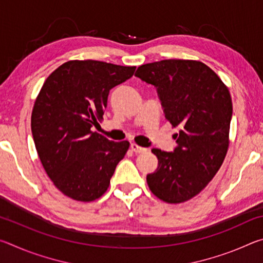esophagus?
I'll return each instance as SVG.
<instances>
[{"instance_id": "1", "label": "esophagus", "mask_w": 263, "mask_h": 263, "mask_svg": "<svg viewBox=\"0 0 263 263\" xmlns=\"http://www.w3.org/2000/svg\"><path fill=\"white\" fill-rule=\"evenodd\" d=\"M131 149L135 153H142V152H146V151H147L145 147H141V146L135 144V142H133V144H131Z\"/></svg>"}]
</instances>
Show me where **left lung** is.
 Masks as SVG:
<instances>
[{
    "label": "left lung",
    "mask_w": 263,
    "mask_h": 263,
    "mask_svg": "<svg viewBox=\"0 0 263 263\" xmlns=\"http://www.w3.org/2000/svg\"><path fill=\"white\" fill-rule=\"evenodd\" d=\"M136 77L157 88L173 127L174 152L153 148L158 168L146 180L152 193L171 204L189 201L219 171L229 148L232 100L229 88L205 64L168 59L138 67Z\"/></svg>",
    "instance_id": "8db88e82"
}]
</instances>
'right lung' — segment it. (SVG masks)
<instances>
[{
	"mask_svg": "<svg viewBox=\"0 0 263 263\" xmlns=\"http://www.w3.org/2000/svg\"><path fill=\"white\" fill-rule=\"evenodd\" d=\"M136 67L70 60L44 82L31 115L35 149L62 194L80 202L100 198L130 142L92 132L103 119L109 91L132 78Z\"/></svg>",
	"mask_w": 263,
	"mask_h": 263,
	"instance_id": "add662e5",
	"label": "right lung"
}]
</instances>
